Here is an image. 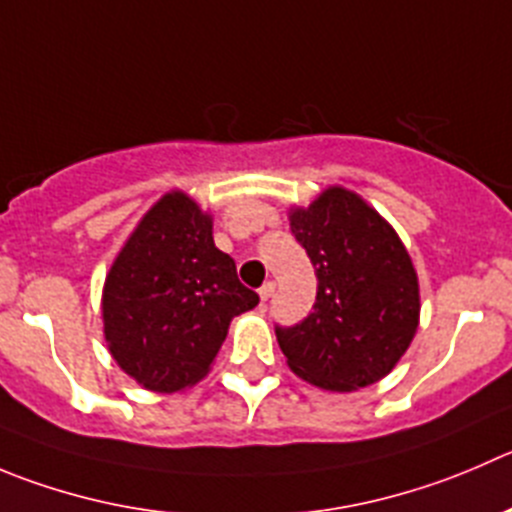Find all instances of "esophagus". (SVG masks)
Returning a JSON list of instances; mask_svg holds the SVG:
<instances>
[{
    "label": "esophagus",
    "instance_id": "esophagus-1",
    "mask_svg": "<svg viewBox=\"0 0 512 512\" xmlns=\"http://www.w3.org/2000/svg\"><path fill=\"white\" fill-rule=\"evenodd\" d=\"M274 289H276L274 281H266V284L261 286V289H259V296H261V301H264V304H266V301L271 299V296H274Z\"/></svg>",
    "mask_w": 512,
    "mask_h": 512
}]
</instances>
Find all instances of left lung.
<instances>
[{
	"label": "left lung",
	"instance_id": "8db88e82",
	"mask_svg": "<svg viewBox=\"0 0 512 512\" xmlns=\"http://www.w3.org/2000/svg\"><path fill=\"white\" fill-rule=\"evenodd\" d=\"M291 233L316 269L311 314L276 324L289 367L332 392L392 372L420 319V286L397 233L357 193L329 188L291 213Z\"/></svg>",
	"mask_w": 512,
	"mask_h": 512
}]
</instances>
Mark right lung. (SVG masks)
Here are the masks:
<instances>
[{"instance_id": "obj_1", "label": "right lung", "mask_w": 512, "mask_h": 512, "mask_svg": "<svg viewBox=\"0 0 512 512\" xmlns=\"http://www.w3.org/2000/svg\"><path fill=\"white\" fill-rule=\"evenodd\" d=\"M256 304L213 243L211 218L175 191L145 213L107 274L105 339L145 389L178 392L208 372L233 316Z\"/></svg>"}]
</instances>
